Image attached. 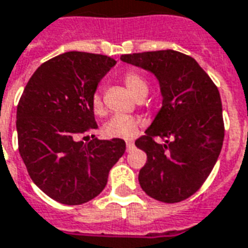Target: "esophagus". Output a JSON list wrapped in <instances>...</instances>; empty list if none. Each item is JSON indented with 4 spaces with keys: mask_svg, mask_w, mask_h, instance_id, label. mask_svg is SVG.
<instances>
[{
    "mask_svg": "<svg viewBox=\"0 0 248 248\" xmlns=\"http://www.w3.org/2000/svg\"><path fill=\"white\" fill-rule=\"evenodd\" d=\"M134 148V142L133 140H126V150H127V152L131 151Z\"/></svg>",
    "mask_w": 248,
    "mask_h": 248,
    "instance_id": "34e87169",
    "label": "esophagus"
}]
</instances>
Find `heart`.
<instances>
[{"label": "heart", "mask_w": 248, "mask_h": 248, "mask_svg": "<svg viewBox=\"0 0 248 248\" xmlns=\"http://www.w3.org/2000/svg\"><path fill=\"white\" fill-rule=\"evenodd\" d=\"M124 84L129 91L138 98L142 94H147V81L139 73L127 72L124 75ZM93 109L96 113L102 111V100L98 93L93 96ZM139 119L131 115L115 114L109 118L104 124V134L110 138H130L138 131Z\"/></svg>", "instance_id": "b5f03b06"}]
</instances>
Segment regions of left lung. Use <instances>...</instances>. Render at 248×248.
Returning <instances> with one entry per match:
<instances>
[{"label":"left lung","instance_id":"obj_1","mask_svg":"<svg viewBox=\"0 0 248 248\" xmlns=\"http://www.w3.org/2000/svg\"><path fill=\"white\" fill-rule=\"evenodd\" d=\"M121 60L151 72L163 97L146 135L135 142L147 154L139 184L157 201L180 202L200 189L219 156L225 137L219 92L193 58L173 49L122 55Z\"/></svg>","mask_w":248,"mask_h":248}]
</instances>
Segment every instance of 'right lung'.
Instances as JSON below:
<instances>
[{
	"mask_svg": "<svg viewBox=\"0 0 248 248\" xmlns=\"http://www.w3.org/2000/svg\"><path fill=\"white\" fill-rule=\"evenodd\" d=\"M105 55L71 51L49 59L27 82L16 106L19 154L31 180L64 205H81L104 190L126 150L124 139L78 142L98 126L93 96L115 65Z\"/></svg>",
	"mask_w": 248,
	"mask_h": 248,
	"instance_id": "1",
	"label": "right lung"
}]
</instances>
